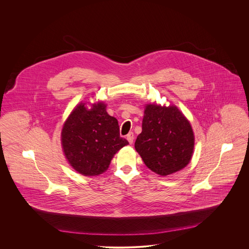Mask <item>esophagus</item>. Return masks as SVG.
Instances as JSON below:
<instances>
[{"mask_svg": "<svg viewBox=\"0 0 249 249\" xmlns=\"http://www.w3.org/2000/svg\"><path fill=\"white\" fill-rule=\"evenodd\" d=\"M126 139H127L128 142L131 144V143L133 142V140H134V134H133V132H129V133L127 134V136H126Z\"/></svg>", "mask_w": 249, "mask_h": 249, "instance_id": "34e87169", "label": "esophagus"}]
</instances>
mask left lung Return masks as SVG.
Returning <instances> with one entry per match:
<instances>
[{"label": "left lung", "mask_w": 249, "mask_h": 249, "mask_svg": "<svg viewBox=\"0 0 249 249\" xmlns=\"http://www.w3.org/2000/svg\"><path fill=\"white\" fill-rule=\"evenodd\" d=\"M135 149L145 166L160 177L181 171L190 163L195 149L190 121L175 105H144L142 132Z\"/></svg>", "instance_id": "obj_1"}]
</instances>
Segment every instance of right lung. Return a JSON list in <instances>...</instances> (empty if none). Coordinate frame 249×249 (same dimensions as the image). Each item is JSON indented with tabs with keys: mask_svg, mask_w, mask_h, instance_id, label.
<instances>
[{
	"mask_svg": "<svg viewBox=\"0 0 249 249\" xmlns=\"http://www.w3.org/2000/svg\"><path fill=\"white\" fill-rule=\"evenodd\" d=\"M103 101L80 102L71 110L61 129V145L67 162L84 177L107 172L114 155L128 142L120 137L116 118Z\"/></svg>",
	"mask_w": 249,
	"mask_h": 249,
	"instance_id": "1",
	"label": "right lung"
}]
</instances>
